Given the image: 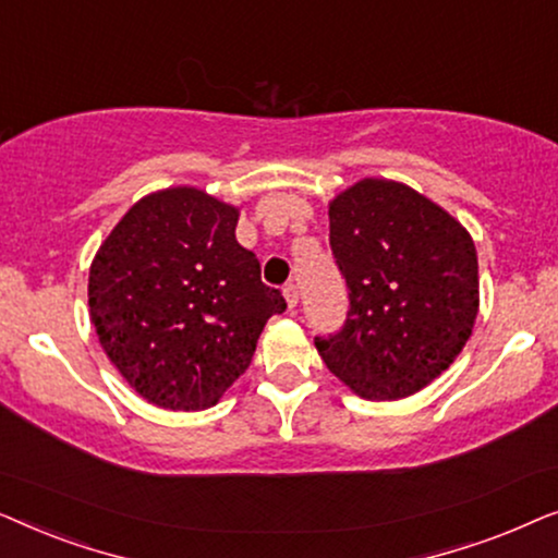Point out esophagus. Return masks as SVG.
Instances as JSON below:
<instances>
[{
	"label": "esophagus",
	"mask_w": 558,
	"mask_h": 558,
	"mask_svg": "<svg viewBox=\"0 0 558 558\" xmlns=\"http://www.w3.org/2000/svg\"><path fill=\"white\" fill-rule=\"evenodd\" d=\"M284 296H287L289 310H294L296 302H300V289H296V284H292V281H289V284L284 287Z\"/></svg>",
	"instance_id": "34e87169"
}]
</instances>
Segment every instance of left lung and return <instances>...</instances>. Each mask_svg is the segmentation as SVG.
Here are the masks:
<instances>
[{
    "label": "left lung",
    "mask_w": 558,
    "mask_h": 558,
    "mask_svg": "<svg viewBox=\"0 0 558 558\" xmlns=\"http://www.w3.org/2000/svg\"><path fill=\"white\" fill-rule=\"evenodd\" d=\"M330 248L350 307L338 332L315 338L325 365L368 401L422 391L475 325L470 233L416 190L368 178L330 203Z\"/></svg>",
    "instance_id": "8db88e82"
}]
</instances>
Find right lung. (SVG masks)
<instances>
[{"mask_svg":"<svg viewBox=\"0 0 558 558\" xmlns=\"http://www.w3.org/2000/svg\"><path fill=\"white\" fill-rule=\"evenodd\" d=\"M239 210L195 187L142 197L88 274L90 323L121 376L149 403L201 411L254 357L266 319L287 310L235 241Z\"/></svg>","mask_w":558,"mask_h":558,"instance_id":"add662e5","label":"right lung"}]
</instances>
